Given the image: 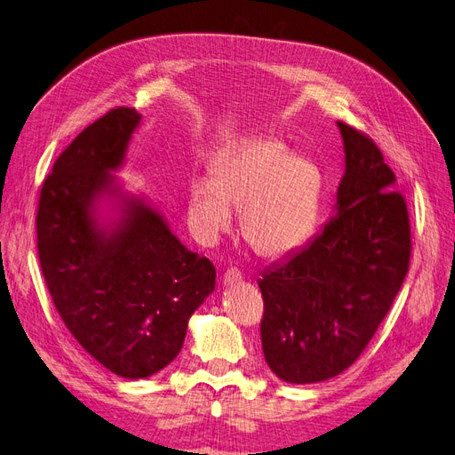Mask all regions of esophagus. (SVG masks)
<instances>
[{
	"label": "esophagus",
	"instance_id": "1",
	"mask_svg": "<svg viewBox=\"0 0 455 455\" xmlns=\"http://www.w3.org/2000/svg\"><path fill=\"white\" fill-rule=\"evenodd\" d=\"M243 279V273L237 269V267H229L226 273H224V284H235Z\"/></svg>",
	"mask_w": 455,
	"mask_h": 455
}]
</instances>
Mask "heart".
<instances>
[{
  "mask_svg": "<svg viewBox=\"0 0 455 455\" xmlns=\"http://www.w3.org/2000/svg\"><path fill=\"white\" fill-rule=\"evenodd\" d=\"M324 180L316 164L291 156L277 139H246L218 157L209 182L189 194V218L197 235L214 243L231 228V211L241 212L249 249L279 258L299 249L321 216Z\"/></svg>",
  "mask_w": 455,
  "mask_h": 455,
  "instance_id": "b5f03b06",
  "label": "heart"
}]
</instances>
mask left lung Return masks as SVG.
<instances>
[{"label":"left lung","mask_w":455,"mask_h":455,"mask_svg":"<svg viewBox=\"0 0 455 455\" xmlns=\"http://www.w3.org/2000/svg\"><path fill=\"white\" fill-rule=\"evenodd\" d=\"M338 127L346 151L338 216L258 279L261 349L288 383L330 379L359 359L410 267V216L395 172L368 134Z\"/></svg>","instance_id":"obj_1"}]
</instances>
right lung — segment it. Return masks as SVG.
<instances>
[{"instance_id": "right-lung-1", "label": "right lung", "mask_w": 455, "mask_h": 455, "mask_svg": "<svg viewBox=\"0 0 455 455\" xmlns=\"http://www.w3.org/2000/svg\"><path fill=\"white\" fill-rule=\"evenodd\" d=\"M140 117L119 106L81 131L44 180L36 216L39 264L60 319L91 356L131 379L176 359L216 279L212 261L189 252L140 199H125L116 229L96 224L92 204L116 194L109 172Z\"/></svg>"}]
</instances>
